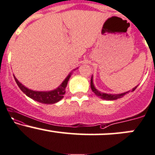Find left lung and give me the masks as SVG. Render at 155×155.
I'll use <instances>...</instances> for the list:
<instances>
[{"mask_svg": "<svg viewBox=\"0 0 155 155\" xmlns=\"http://www.w3.org/2000/svg\"><path fill=\"white\" fill-rule=\"evenodd\" d=\"M93 76H92L91 81V87L92 91H93V93H94L97 96H98V97H99V98H101V99L107 100V101H113V100H116V99H118V98H122V97L124 96L126 94L129 93H130V92H133L136 89V88L137 87V86H138V85L135 86V87L132 88V91H127V92H125V93H120V94H110V93H101V92L98 91V90H97L96 88V87H95L94 84H93Z\"/></svg>", "mask_w": 155, "mask_h": 155, "instance_id": "left-lung-1", "label": "left lung"}]
</instances>
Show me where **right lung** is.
<instances>
[{"label": "right lung", "instance_id": "1", "mask_svg": "<svg viewBox=\"0 0 155 155\" xmlns=\"http://www.w3.org/2000/svg\"><path fill=\"white\" fill-rule=\"evenodd\" d=\"M76 69H78V68L74 69V71ZM72 73L73 71H71V72L68 75L67 77L64 79V80L62 81V84H61L58 87L49 91H33V90L28 89V87H25L23 84H21V83L16 79L15 75H13V76H14L15 80L16 81L17 84H18V87H20V89L27 96L32 98V99L35 100V101H38V102L40 103L51 104L57 103L64 97V93H65V88L66 87H67L68 82L70 78H71V75H72Z\"/></svg>", "mask_w": 155, "mask_h": 155}]
</instances>
